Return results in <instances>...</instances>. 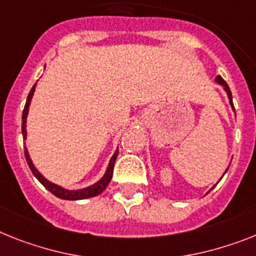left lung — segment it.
<instances>
[{"label":"left lung","instance_id":"obj_1","mask_svg":"<svg viewBox=\"0 0 256 256\" xmlns=\"http://www.w3.org/2000/svg\"><path fill=\"white\" fill-rule=\"evenodd\" d=\"M216 82H218V84H221V86H222V87H224V90H225V91H226V94H228V98H229V102H230L232 108H233V110H234L233 100H232V92H230V88H229V86L226 84V82H225L224 79L221 78L220 75H218V76H216ZM226 170H228V169H226ZM226 170H225V172H226ZM212 188H211V190H212ZM211 190H210V191H211Z\"/></svg>","mask_w":256,"mask_h":256}]
</instances>
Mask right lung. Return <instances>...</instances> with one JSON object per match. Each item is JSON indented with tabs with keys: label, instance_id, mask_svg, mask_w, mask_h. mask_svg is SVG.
I'll return each instance as SVG.
<instances>
[{
	"label": "right lung",
	"instance_id": "right-lung-1",
	"mask_svg": "<svg viewBox=\"0 0 256 256\" xmlns=\"http://www.w3.org/2000/svg\"><path fill=\"white\" fill-rule=\"evenodd\" d=\"M35 87L36 84H34V87L31 88V91L28 94V98H27V102H26L24 109H23V114H22V134H23V139L27 138V132H26V120H27V114H28V109H30V104H31V98L34 96V92H35ZM118 154V150L114 152V154L112 156L110 161H109L108 169L105 172L104 177L100 180V181L96 182L95 184H92V186H88L86 188H80V190H66V188H61L58 184H52L50 181H48L46 178L42 177V174L38 169L35 168V165L32 162L31 158H30L28 151H27V148L24 150V156L26 160H27V164H28L30 169L34 173L36 178H38L40 184L44 186L46 190H49L53 195H56L60 199H65V200H80V199H87V198H92L96 196V195L102 194V191L105 190V188L108 186V184L110 182L112 176H113V168H114V162L116 158H117Z\"/></svg>",
	"mask_w": 256,
	"mask_h": 256
}]
</instances>
